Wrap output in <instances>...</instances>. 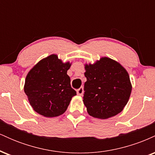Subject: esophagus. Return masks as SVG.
Listing matches in <instances>:
<instances>
[{
    "mask_svg": "<svg viewBox=\"0 0 155 155\" xmlns=\"http://www.w3.org/2000/svg\"><path fill=\"white\" fill-rule=\"evenodd\" d=\"M76 92H77V94L79 95H83V92H84V89H83V87H81L79 89H78L77 90H76Z\"/></svg>",
    "mask_w": 155,
    "mask_h": 155,
    "instance_id": "1",
    "label": "esophagus"
}]
</instances>
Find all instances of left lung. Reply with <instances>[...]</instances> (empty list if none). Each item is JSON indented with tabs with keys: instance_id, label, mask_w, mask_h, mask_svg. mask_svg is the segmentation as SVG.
Returning a JSON list of instances; mask_svg holds the SVG:
<instances>
[{
	"instance_id": "obj_1",
	"label": "left lung",
	"mask_w": 155,
	"mask_h": 155,
	"mask_svg": "<svg viewBox=\"0 0 155 155\" xmlns=\"http://www.w3.org/2000/svg\"><path fill=\"white\" fill-rule=\"evenodd\" d=\"M84 66L87 81L83 102L89 114L105 120L120 113L128 102L132 90L127 71L106 57Z\"/></svg>"
}]
</instances>
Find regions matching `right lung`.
I'll return each instance as SVG.
<instances>
[{
	"label": "right lung",
	"instance_id": "right-lung-1",
	"mask_svg": "<svg viewBox=\"0 0 155 155\" xmlns=\"http://www.w3.org/2000/svg\"><path fill=\"white\" fill-rule=\"evenodd\" d=\"M69 62L63 63L57 54L38 62L28 72L24 91L35 111L46 117H58L66 111L76 92L67 74Z\"/></svg>",
	"mask_w": 155,
	"mask_h": 155
}]
</instances>
